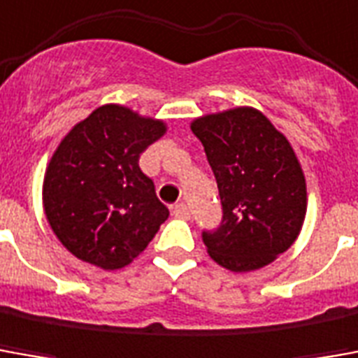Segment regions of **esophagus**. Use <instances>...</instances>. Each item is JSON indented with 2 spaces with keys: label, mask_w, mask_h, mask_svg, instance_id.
<instances>
[{
  "label": "esophagus",
  "mask_w": 358,
  "mask_h": 358,
  "mask_svg": "<svg viewBox=\"0 0 358 358\" xmlns=\"http://www.w3.org/2000/svg\"><path fill=\"white\" fill-rule=\"evenodd\" d=\"M172 215L176 219H189V209H187L186 203H176L172 207Z\"/></svg>",
  "instance_id": "1"
}]
</instances>
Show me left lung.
Segmentation results:
<instances>
[{"instance_id":"left-lung-1","label":"left lung","mask_w":358,"mask_h":358,"mask_svg":"<svg viewBox=\"0 0 358 358\" xmlns=\"http://www.w3.org/2000/svg\"><path fill=\"white\" fill-rule=\"evenodd\" d=\"M217 180L221 227L203 232L219 266L246 273L269 266L299 238L308 194L301 161L289 139L252 106L192 120Z\"/></svg>"}]
</instances>
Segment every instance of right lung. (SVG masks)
I'll list each match as a JSON object with an SVG mask.
<instances>
[{"label": "right lung", "mask_w": 358, "mask_h": 358, "mask_svg": "<svg viewBox=\"0 0 358 358\" xmlns=\"http://www.w3.org/2000/svg\"><path fill=\"white\" fill-rule=\"evenodd\" d=\"M166 129L164 120L102 104L67 131L42 182L44 213L67 252L120 269L149 246L169 209L139 169V155Z\"/></svg>", "instance_id": "add662e5"}]
</instances>
